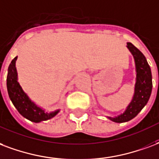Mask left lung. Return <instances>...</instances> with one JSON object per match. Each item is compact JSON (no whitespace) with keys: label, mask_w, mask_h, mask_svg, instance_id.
Instances as JSON below:
<instances>
[{"label":"left lung","mask_w":159,"mask_h":159,"mask_svg":"<svg viewBox=\"0 0 159 159\" xmlns=\"http://www.w3.org/2000/svg\"><path fill=\"white\" fill-rule=\"evenodd\" d=\"M127 48L133 55L135 59L136 83L133 98L128 105L125 113L119 116L118 117H109V119H110L112 121L117 123L129 121L131 119L136 117L148 103L152 89L151 69L145 56L131 43H127Z\"/></svg>","instance_id":"8db88e82"}]
</instances>
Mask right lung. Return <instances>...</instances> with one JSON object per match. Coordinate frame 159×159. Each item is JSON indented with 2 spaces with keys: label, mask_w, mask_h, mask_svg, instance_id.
Wrapping results in <instances>:
<instances>
[{
  "label": "right lung",
  "mask_w": 159,
  "mask_h": 159,
  "mask_svg": "<svg viewBox=\"0 0 159 159\" xmlns=\"http://www.w3.org/2000/svg\"><path fill=\"white\" fill-rule=\"evenodd\" d=\"M17 59V56H16L11 62L8 67L7 78L8 95L13 105L24 118L35 123L53 118L58 114L59 110L51 113L44 112V110L38 107L34 103H33L23 91L21 86L17 82V73L16 69Z\"/></svg>",
  "instance_id": "right-lung-1"
}]
</instances>
